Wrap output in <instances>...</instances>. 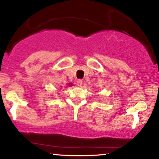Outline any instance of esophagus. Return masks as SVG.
<instances>
[{
  "label": "esophagus",
  "mask_w": 159,
  "mask_h": 159,
  "mask_svg": "<svg viewBox=\"0 0 159 159\" xmlns=\"http://www.w3.org/2000/svg\"><path fill=\"white\" fill-rule=\"evenodd\" d=\"M82 84H83V82H82V81H81V80H78V81H77V84H78V87L82 86Z\"/></svg>",
  "instance_id": "1"
}]
</instances>
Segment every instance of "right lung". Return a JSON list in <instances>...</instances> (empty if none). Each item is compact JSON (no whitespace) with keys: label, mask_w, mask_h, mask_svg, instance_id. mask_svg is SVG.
Here are the masks:
<instances>
[{"label":"right lung","mask_w":159,"mask_h":159,"mask_svg":"<svg viewBox=\"0 0 159 159\" xmlns=\"http://www.w3.org/2000/svg\"><path fill=\"white\" fill-rule=\"evenodd\" d=\"M69 86H71V85H72V84H71V83H70V84H69Z\"/></svg>","instance_id":"right-lung-1"}]
</instances>
